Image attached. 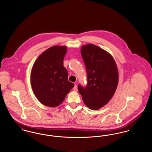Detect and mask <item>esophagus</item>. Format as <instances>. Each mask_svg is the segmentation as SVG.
I'll use <instances>...</instances> for the list:
<instances>
[{"mask_svg": "<svg viewBox=\"0 0 152 152\" xmlns=\"http://www.w3.org/2000/svg\"><path fill=\"white\" fill-rule=\"evenodd\" d=\"M73 90L75 91H77V85L76 84H75V86H74V87H73Z\"/></svg>", "mask_w": 152, "mask_h": 152, "instance_id": "esophagus-1", "label": "esophagus"}]
</instances>
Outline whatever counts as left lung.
Returning <instances> with one entry per match:
<instances>
[{
	"mask_svg": "<svg viewBox=\"0 0 152 152\" xmlns=\"http://www.w3.org/2000/svg\"><path fill=\"white\" fill-rule=\"evenodd\" d=\"M81 55L87 70V85L79 84L78 90L87 107L97 110L115 93L118 82L116 62L108 52L92 44L82 46Z\"/></svg>",
	"mask_w": 152,
	"mask_h": 152,
	"instance_id": "obj_1",
	"label": "left lung"
}]
</instances>
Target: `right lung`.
Masks as SVG:
<instances>
[{
  "label": "right lung",
  "mask_w": 152,
  "mask_h": 152,
  "mask_svg": "<svg viewBox=\"0 0 152 152\" xmlns=\"http://www.w3.org/2000/svg\"><path fill=\"white\" fill-rule=\"evenodd\" d=\"M65 46L55 45L43 52L33 65L31 83L36 98L49 107L61 104L74 84L68 81V71L63 66Z\"/></svg>",
  "instance_id": "obj_1"
}]
</instances>
